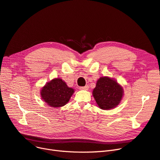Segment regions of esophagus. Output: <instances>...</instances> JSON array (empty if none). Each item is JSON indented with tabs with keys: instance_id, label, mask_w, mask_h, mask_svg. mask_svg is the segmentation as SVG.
<instances>
[{
	"instance_id": "1",
	"label": "esophagus",
	"mask_w": 160,
	"mask_h": 160,
	"mask_svg": "<svg viewBox=\"0 0 160 160\" xmlns=\"http://www.w3.org/2000/svg\"><path fill=\"white\" fill-rule=\"evenodd\" d=\"M88 89H89V86H88V85H86L84 87H80V90H88Z\"/></svg>"
}]
</instances>
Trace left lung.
I'll return each instance as SVG.
<instances>
[{"label":"left lung","mask_w":160,"mask_h":160,"mask_svg":"<svg viewBox=\"0 0 160 160\" xmlns=\"http://www.w3.org/2000/svg\"><path fill=\"white\" fill-rule=\"evenodd\" d=\"M93 96L99 108L112 109L119 105L123 96L122 87L113 78L108 76L98 79Z\"/></svg>","instance_id":"left-lung-1"}]
</instances>
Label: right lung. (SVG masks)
<instances>
[{
    "label": "right lung",
    "instance_id": "obj_1",
    "mask_svg": "<svg viewBox=\"0 0 160 160\" xmlns=\"http://www.w3.org/2000/svg\"><path fill=\"white\" fill-rule=\"evenodd\" d=\"M74 90L68 87L61 78H54L47 82L41 90V97L51 108H61L66 105Z\"/></svg>",
    "mask_w": 160,
    "mask_h": 160
}]
</instances>
